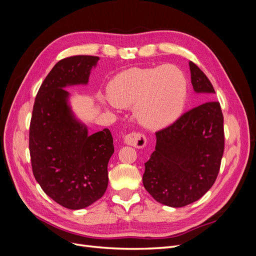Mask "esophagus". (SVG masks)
Listing matches in <instances>:
<instances>
[{
    "label": "esophagus",
    "instance_id": "34e87169",
    "mask_svg": "<svg viewBox=\"0 0 256 256\" xmlns=\"http://www.w3.org/2000/svg\"><path fill=\"white\" fill-rule=\"evenodd\" d=\"M124 142L127 145H131L136 148H143L146 145V136L141 132H131L124 136Z\"/></svg>",
    "mask_w": 256,
    "mask_h": 256
}]
</instances>
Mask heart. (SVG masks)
Returning a JSON list of instances; mask_svg holds the SVG:
<instances>
[{"label":"heart","mask_w":256,"mask_h":256,"mask_svg":"<svg viewBox=\"0 0 256 256\" xmlns=\"http://www.w3.org/2000/svg\"><path fill=\"white\" fill-rule=\"evenodd\" d=\"M109 95L116 106L134 104L138 122L145 128L157 129L180 118L187 102L188 83L174 65L131 68L111 81Z\"/></svg>","instance_id":"heart-1"}]
</instances>
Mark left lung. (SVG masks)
<instances>
[{
	"mask_svg": "<svg viewBox=\"0 0 256 256\" xmlns=\"http://www.w3.org/2000/svg\"><path fill=\"white\" fill-rule=\"evenodd\" d=\"M196 92L212 99L214 90L200 69L190 62ZM156 147L145 162L143 184L157 202L184 207L212 187L224 152L223 114L218 102H206L156 132Z\"/></svg>",
	"mask_w": 256,
	"mask_h": 256,
	"instance_id": "8db88e82",
	"label": "left lung"
}]
</instances>
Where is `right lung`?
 <instances>
[{"mask_svg":"<svg viewBox=\"0 0 256 256\" xmlns=\"http://www.w3.org/2000/svg\"><path fill=\"white\" fill-rule=\"evenodd\" d=\"M99 58L60 60L38 90L30 125V154L35 180L46 194L68 209H82L102 198L108 187V164L114 152L106 128L88 134L68 104L66 86L88 84Z\"/></svg>","mask_w":256,"mask_h":256,"instance_id":"add662e5","label":"right lung"}]
</instances>
